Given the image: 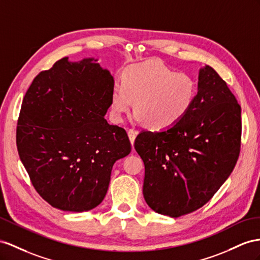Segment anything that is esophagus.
I'll list each match as a JSON object with an SVG mask.
<instances>
[{
	"instance_id": "1",
	"label": "esophagus",
	"mask_w": 260,
	"mask_h": 260,
	"mask_svg": "<svg viewBox=\"0 0 260 260\" xmlns=\"http://www.w3.org/2000/svg\"><path fill=\"white\" fill-rule=\"evenodd\" d=\"M127 133H128L129 141H131V143H132V146H134V142H135V138H136V136H137V134H138V132L135 131V129H133V128H129V129L127 131Z\"/></svg>"
}]
</instances>
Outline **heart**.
Listing matches in <instances>:
<instances>
[{"label": "heart", "mask_w": 260, "mask_h": 260, "mask_svg": "<svg viewBox=\"0 0 260 260\" xmlns=\"http://www.w3.org/2000/svg\"><path fill=\"white\" fill-rule=\"evenodd\" d=\"M197 93L196 80L187 72H176L159 60L131 64L123 81L113 85L111 115L122 122L135 101L137 122H146L152 131H166L187 116Z\"/></svg>", "instance_id": "b5f03b06"}]
</instances>
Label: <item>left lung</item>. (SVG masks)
<instances>
[{
    "label": "left lung",
    "mask_w": 260,
    "mask_h": 260,
    "mask_svg": "<svg viewBox=\"0 0 260 260\" xmlns=\"http://www.w3.org/2000/svg\"><path fill=\"white\" fill-rule=\"evenodd\" d=\"M241 137V106L217 72L205 66L187 116L172 128L143 132L135 139L145 165L146 203L171 217L202 208L234 169Z\"/></svg>",
    "instance_id": "left-lung-1"
}]
</instances>
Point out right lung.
I'll use <instances>...</instances> for the list:
<instances>
[{"instance_id":"add662e5","label":"right lung","mask_w":260,"mask_h":260,"mask_svg":"<svg viewBox=\"0 0 260 260\" xmlns=\"http://www.w3.org/2000/svg\"><path fill=\"white\" fill-rule=\"evenodd\" d=\"M113 85L96 59L64 57L39 72L23 99L18 155L38 194L56 209H94L108 192L113 165L131 152L126 131L104 118Z\"/></svg>"}]
</instances>
